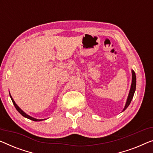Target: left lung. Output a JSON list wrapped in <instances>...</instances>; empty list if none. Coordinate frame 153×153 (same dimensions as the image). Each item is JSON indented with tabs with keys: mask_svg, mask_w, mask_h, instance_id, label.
Listing matches in <instances>:
<instances>
[{
	"mask_svg": "<svg viewBox=\"0 0 153 153\" xmlns=\"http://www.w3.org/2000/svg\"><path fill=\"white\" fill-rule=\"evenodd\" d=\"M135 89H136V76H135V71H134L133 70H132V83H131V89H130L128 96V98L126 100V105H125V106H124V108L123 109V111L126 110V109L127 108V107L129 106L130 104H131L132 99H133V97L134 93H135Z\"/></svg>",
	"mask_w": 153,
	"mask_h": 153,
	"instance_id": "1",
	"label": "left lung"
}]
</instances>
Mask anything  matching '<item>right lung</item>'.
Listing matches in <instances>:
<instances>
[{
    "mask_svg": "<svg viewBox=\"0 0 153 153\" xmlns=\"http://www.w3.org/2000/svg\"><path fill=\"white\" fill-rule=\"evenodd\" d=\"M10 97H11V101H12L13 104V105H14V106H15V108H16V110H17V111H18V112H19L20 114H21V115H22V116H23V117L27 118V119H29V120H33V121H35V122H39V121L44 120H38V119H36V118H33V117H31V116H29V115H27V114H26L23 111L21 110V108H20V107L18 106L16 104V102H14V100H13V99L12 98V97L11 96L10 93Z\"/></svg>",
    "mask_w": 153,
    "mask_h": 153,
    "instance_id": "right-lung-1",
    "label": "right lung"
}]
</instances>
